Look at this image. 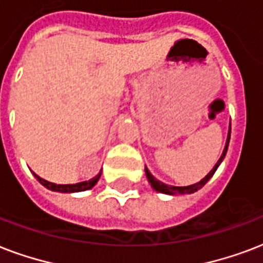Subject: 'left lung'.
<instances>
[{
  "mask_svg": "<svg viewBox=\"0 0 263 263\" xmlns=\"http://www.w3.org/2000/svg\"><path fill=\"white\" fill-rule=\"evenodd\" d=\"M229 140H230V129H229V135H228V140H226V145H225V149H223V153L220 156V158L218 160V163L215 164V167L212 168L210 174H208L204 179H201L200 182L197 183H194V185H190V186H183V187H178V186H170V185H165L163 182H160L154 178L152 174L149 172L147 168H145L146 171V176H147V180L150 182V185L153 187L154 190H157V192H161V193H165V194H190V193H194V192H197L198 189H201L205 183H207L208 180L211 179L212 175L215 174L216 168L219 167V164L222 163V160L225 158L226 156V152H228V147H229Z\"/></svg>",
  "mask_w": 263,
  "mask_h": 263,
  "instance_id": "obj_1",
  "label": "left lung"
}]
</instances>
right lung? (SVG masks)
<instances>
[{
	"label": "right lung",
	"instance_id": "add662e5",
	"mask_svg": "<svg viewBox=\"0 0 263 263\" xmlns=\"http://www.w3.org/2000/svg\"><path fill=\"white\" fill-rule=\"evenodd\" d=\"M102 172H99L95 178H92L91 180H85V182H80V183H76V185H56V183H52V182H48V180L40 178L37 174H34V176L37 178V180L44 185L47 189L53 190V192H60V193H73V192H84V190H88L93 187L96 185V182L99 180Z\"/></svg>",
	"mask_w": 263,
	"mask_h": 263
}]
</instances>
